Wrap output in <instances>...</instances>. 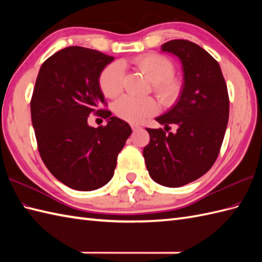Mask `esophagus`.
<instances>
[{
	"label": "esophagus",
	"mask_w": 262,
	"mask_h": 262,
	"mask_svg": "<svg viewBox=\"0 0 262 262\" xmlns=\"http://www.w3.org/2000/svg\"><path fill=\"white\" fill-rule=\"evenodd\" d=\"M132 128H133V130H138V129H141V126L140 125H135V124H132Z\"/></svg>",
	"instance_id": "esophagus-1"
}]
</instances>
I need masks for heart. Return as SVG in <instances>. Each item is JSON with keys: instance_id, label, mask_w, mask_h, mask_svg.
<instances>
[{"instance_id": "b5f03b06", "label": "heart", "mask_w": 262, "mask_h": 262, "mask_svg": "<svg viewBox=\"0 0 262 262\" xmlns=\"http://www.w3.org/2000/svg\"><path fill=\"white\" fill-rule=\"evenodd\" d=\"M133 65L152 82V91L164 105L176 102L181 93L182 84L173 75L174 66L171 60L160 54H144L132 60ZM124 70L119 63L105 66L99 76V85L108 98H116L122 91ZM159 105L153 98L121 97L114 105L115 114L128 122H141L157 114Z\"/></svg>"}]
</instances>
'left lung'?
<instances>
[{
  "mask_svg": "<svg viewBox=\"0 0 262 262\" xmlns=\"http://www.w3.org/2000/svg\"><path fill=\"white\" fill-rule=\"evenodd\" d=\"M183 68V89L176 105L157 118L162 128H146L143 155L152 179L177 188L197 180L219 157L230 114V99L220 64L204 48L185 39L162 45ZM170 124L177 128L170 133ZM168 133H166V132Z\"/></svg>",
  "mask_w": 262,
  "mask_h": 262,
  "instance_id": "obj_1",
  "label": "left lung"
}]
</instances>
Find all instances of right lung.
Here are the masks:
<instances>
[{
    "label": "right lung",
    "instance_id": "obj_1",
    "mask_svg": "<svg viewBox=\"0 0 262 262\" xmlns=\"http://www.w3.org/2000/svg\"><path fill=\"white\" fill-rule=\"evenodd\" d=\"M114 57L79 46L64 48L42 63L33 88L31 121L42 162L65 186L80 191L103 187L114 176L132 134L126 121L110 117L99 76ZM91 113L108 118L98 128Z\"/></svg>",
    "mask_w": 262,
    "mask_h": 262
}]
</instances>
